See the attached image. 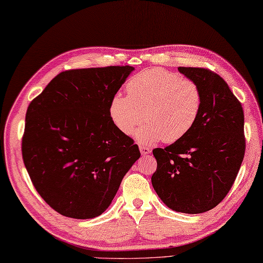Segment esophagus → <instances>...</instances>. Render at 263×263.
Masks as SVG:
<instances>
[{"label": "esophagus", "instance_id": "obj_1", "mask_svg": "<svg viewBox=\"0 0 263 263\" xmlns=\"http://www.w3.org/2000/svg\"><path fill=\"white\" fill-rule=\"evenodd\" d=\"M139 151H141V153L143 154V155H146V154H148V153H151V147H148V146H144V145H139Z\"/></svg>", "mask_w": 263, "mask_h": 263}]
</instances>
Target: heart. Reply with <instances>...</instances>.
Instances as JSON below:
<instances>
[{"label":"heart","instance_id":"obj_1","mask_svg":"<svg viewBox=\"0 0 263 263\" xmlns=\"http://www.w3.org/2000/svg\"><path fill=\"white\" fill-rule=\"evenodd\" d=\"M127 96L116 94L111 99V120L121 133L130 135L145 118L147 122L136 133L144 144L179 141L195 125L202 109L199 84L163 68L135 74L127 84Z\"/></svg>","mask_w":263,"mask_h":263}]
</instances>
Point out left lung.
<instances>
[{"label":"left lung","mask_w":263,"mask_h":263,"mask_svg":"<svg viewBox=\"0 0 263 263\" xmlns=\"http://www.w3.org/2000/svg\"><path fill=\"white\" fill-rule=\"evenodd\" d=\"M199 84L202 109L179 141L153 149L152 185L177 212L202 213L220 203L232 189L245 154L244 111L227 83L206 68L178 67Z\"/></svg>","instance_id":"1"}]
</instances>
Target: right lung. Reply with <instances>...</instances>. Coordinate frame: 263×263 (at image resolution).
<instances>
[{"mask_svg":"<svg viewBox=\"0 0 263 263\" xmlns=\"http://www.w3.org/2000/svg\"><path fill=\"white\" fill-rule=\"evenodd\" d=\"M133 67L71 69L30 102L21 153L37 193L64 217L90 219L111 204L141 157L109 114Z\"/></svg>","mask_w":263,"mask_h":263,"instance_id":"1","label":"right lung"}]
</instances>
